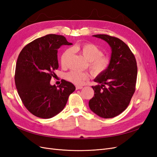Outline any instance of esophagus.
I'll list each match as a JSON object with an SVG mask.
<instances>
[{
  "label": "esophagus",
  "mask_w": 157,
  "mask_h": 157,
  "mask_svg": "<svg viewBox=\"0 0 157 157\" xmlns=\"http://www.w3.org/2000/svg\"><path fill=\"white\" fill-rule=\"evenodd\" d=\"M82 88V86H76V90H80Z\"/></svg>",
  "instance_id": "obj_1"
}]
</instances>
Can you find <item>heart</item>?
Segmentation results:
<instances>
[{
  "label": "heart",
  "instance_id": "heart-1",
  "mask_svg": "<svg viewBox=\"0 0 157 157\" xmlns=\"http://www.w3.org/2000/svg\"><path fill=\"white\" fill-rule=\"evenodd\" d=\"M77 52L87 61L89 69L94 75H101L106 71L111 64V59L108 56L103 55V51L96 45L92 43H85L73 47L72 49L65 50L61 56V64L63 67L67 65V61L72 54L73 51ZM90 77L88 72H78L72 71L66 75V78L69 82L81 86Z\"/></svg>",
  "mask_w": 157,
  "mask_h": 157
}]
</instances>
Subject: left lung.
Segmentation results:
<instances>
[{
  "label": "left lung",
  "mask_w": 157,
  "mask_h": 157,
  "mask_svg": "<svg viewBox=\"0 0 157 157\" xmlns=\"http://www.w3.org/2000/svg\"><path fill=\"white\" fill-rule=\"evenodd\" d=\"M93 36L106 41L112 52L109 67L94 79L98 84L92 86L94 96L89 101V107L99 117L113 118L125 110L134 94L136 60L129 47L121 39L107 35Z\"/></svg>",
  "instance_id": "left-lung-1"
}]
</instances>
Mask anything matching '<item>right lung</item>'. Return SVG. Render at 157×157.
<instances>
[{"mask_svg":"<svg viewBox=\"0 0 157 157\" xmlns=\"http://www.w3.org/2000/svg\"><path fill=\"white\" fill-rule=\"evenodd\" d=\"M73 44L61 35L50 34L32 41L19 54L15 71V84L23 105L33 115L50 118L64 109L74 85L61 80L59 86L50 80L58 69V50Z\"/></svg>","mask_w":157,"mask_h":157,"instance_id":"obj_1","label":"right lung"}]
</instances>
